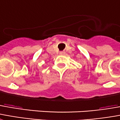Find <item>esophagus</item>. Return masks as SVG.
Wrapping results in <instances>:
<instances>
[{"label": "esophagus", "instance_id": "1", "mask_svg": "<svg viewBox=\"0 0 120 120\" xmlns=\"http://www.w3.org/2000/svg\"><path fill=\"white\" fill-rule=\"evenodd\" d=\"M64 51H61V52H60V55H64Z\"/></svg>", "mask_w": 120, "mask_h": 120}]
</instances>
